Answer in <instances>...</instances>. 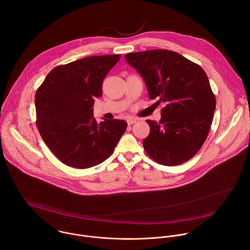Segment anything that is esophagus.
<instances>
[{
	"mask_svg": "<svg viewBox=\"0 0 250 250\" xmlns=\"http://www.w3.org/2000/svg\"><path fill=\"white\" fill-rule=\"evenodd\" d=\"M136 122H137V119L134 118V117H129V118L127 119L128 125H132V124H134V123H136Z\"/></svg>",
	"mask_w": 250,
	"mask_h": 250,
	"instance_id": "1",
	"label": "esophagus"
}]
</instances>
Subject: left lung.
<instances>
[{
	"label": "left lung",
	"mask_w": 250,
	"mask_h": 250,
	"mask_svg": "<svg viewBox=\"0 0 250 250\" xmlns=\"http://www.w3.org/2000/svg\"><path fill=\"white\" fill-rule=\"evenodd\" d=\"M145 82L150 99L164 102L159 123L143 140L145 152L160 165L173 167L191 159L205 143L214 111V96L205 71L176 52L149 50L125 55Z\"/></svg>",
	"instance_id": "left-lung-1"
}]
</instances>
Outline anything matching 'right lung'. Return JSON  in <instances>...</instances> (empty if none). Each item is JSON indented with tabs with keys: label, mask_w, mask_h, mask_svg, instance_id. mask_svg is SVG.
<instances>
[{
	"label": "right lung",
	"mask_w": 250,
	"mask_h": 250,
	"mask_svg": "<svg viewBox=\"0 0 250 250\" xmlns=\"http://www.w3.org/2000/svg\"><path fill=\"white\" fill-rule=\"evenodd\" d=\"M119 55L83 58L50 72L36 93V126L45 144L64 165L95 167L112 154L127 122L93 118L94 99Z\"/></svg>",
	"instance_id": "right-lung-1"
}]
</instances>
